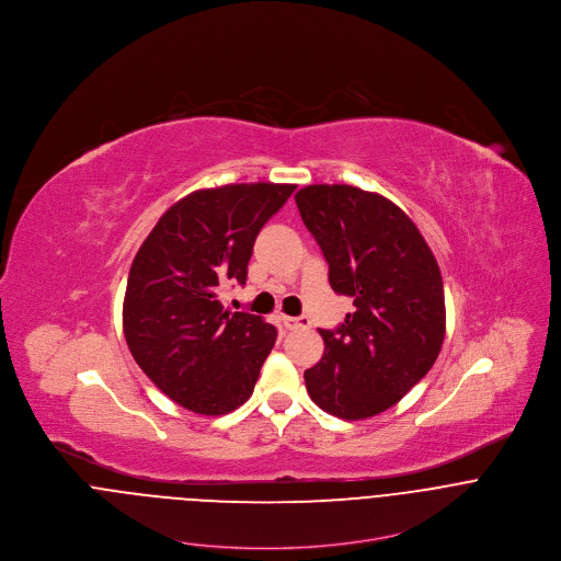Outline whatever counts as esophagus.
<instances>
[{
    "mask_svg": "<svg viewBox=\"0 0 561 561\" xmlns=\"http://www.w3.org/2000/svg\"><path fill=\"white\" fill-rule=\"evenodd\" d=\"M283 323L289 328V330H298V328H311V320L307 316L302 318H289V316H283Z\"/></svg>",
    "mask_w": 561,
    "mask_h": 561,
    "instance_id": "34e87169",
    "label": "esophagus"
}]
</instances>
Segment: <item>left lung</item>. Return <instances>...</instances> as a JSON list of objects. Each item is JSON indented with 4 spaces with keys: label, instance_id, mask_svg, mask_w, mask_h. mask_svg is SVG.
Segmentation results:
<instances>
[{
    "label": "left lung",
    "instance_id": "8db88e82",
    "mask_svg": "<svg viewBox=\"0 0 561 561\" xmlns=\"http://www.w3.org/2000/svg\"><path fill=\"white\" fill-rule=\"evenodd\" d=\"M320 243L334 294L354 313L320 330L323 356L305 371L321 410L358 421L391 408L432 369L445 339L438 263L414 222L389 198L354 185H307L296 194Z\"/></svg>",
    "mask_w": 561,
    "mask_h": 561
}]
</instances>
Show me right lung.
Instances as JSON below:
<instances>
[{
  "label": "right lung",
  "mask_w": 561,
  "mask_h": 561,
  "mask_svg": "<svg viewBox=\"0 0 561 561\" xmlns=\"http://www.w3.org/2000/svg\"><path fill=\"white\" fill-rule=\"evenodd\" d=\"M296 185L233 183L174 203L140 245L127 278L123 330L163 396L198 414H227L254 391L276 328L229 313L222 285L245 283L252 245Z\"/></svg>",
  "instance_id": "right-lung-1"
}]
</instances>
